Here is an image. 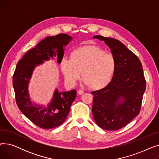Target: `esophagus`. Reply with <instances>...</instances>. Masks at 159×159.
<instances>
[{
    "label": "esophagus",
    "mask_w": 159,
    "mask_h": 159,
    "mask_svg": "<svg viewBox=\"0 0 159 159\" xmlns=\"http://www.w3.org/2000/svg\"><path fill=\"white\" fill-rule=\"evenodd\" d=\"M84 93V91H82V90H79V91H78V93H79V95H82Z\"/></svg>",
    "instance_id": "1"
}]
</instances>
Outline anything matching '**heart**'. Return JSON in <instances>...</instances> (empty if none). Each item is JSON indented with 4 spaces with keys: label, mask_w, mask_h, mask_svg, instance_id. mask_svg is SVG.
<instances>
[{
    "label": "heart",
    "mask_w": 159,
    "mask_h": 159,
    "mask_svg": "<svg viewBox=\"0 0 159 159\" xmlns=\"http://www.w3.org/2000/svg\"><path fill=\"white\" fill-rule=\"evenodd\" d=\"M71 59L63 58L61 71L68 84L74 86L82 76L86 85L93 89H101L111 81L116 69L113 56L101 48L85 46L75 49Z\"/></svg>",
    "instance_id": "obj_1"
}]
</instances>
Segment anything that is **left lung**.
I'll return each instance as SVG.
<instances>
[{
    "instance_id": "obj_1",
    "label": "left lung",
    "mask_w": 159,
    "mask_h": 159,
    "mask_svg": "<svg viewBox=\"0 0 159 159\" xmlns=\"http://www.w3.org/2000/svg\"><path fill=\"white\" fill-rule=\"evenodd\" d=\"M93 38L104 41L116 62L115 71L110 84L91 92L94 95L93 118L101 128L117 130L140 113L146 86L143 66L137 55L120 41L101 35Z\"/></svg>"
}]
</instances>
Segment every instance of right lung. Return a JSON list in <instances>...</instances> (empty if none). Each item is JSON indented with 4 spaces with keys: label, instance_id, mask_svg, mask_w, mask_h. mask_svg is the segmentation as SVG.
<instances>
[{
    "label": "right lung",
    "instance_id": "obj_1",
    "mask_svg": "<svg viewBox=\"0 0 159 159\" xmlns=\"http://www.w3.org/2000/svg\"><path fill=\"white\" fill-rule=\"evenodd\" d=\"M73 38L68 35L61 34L48 37L40 41L37 46L25 54L16 64L13 76V86L16 102L20 111L39 128L52 129L61 125L66 119L71 105L76 98L77 91L60 93L56 89L53 98L47 107L32 104L28 92V84L33 71L36 66L44 61L56 57L60 64L64 54V46Z\"/></svg>",
    "mask_w": 159,
    "mask_h": 159
}]
</instances>
